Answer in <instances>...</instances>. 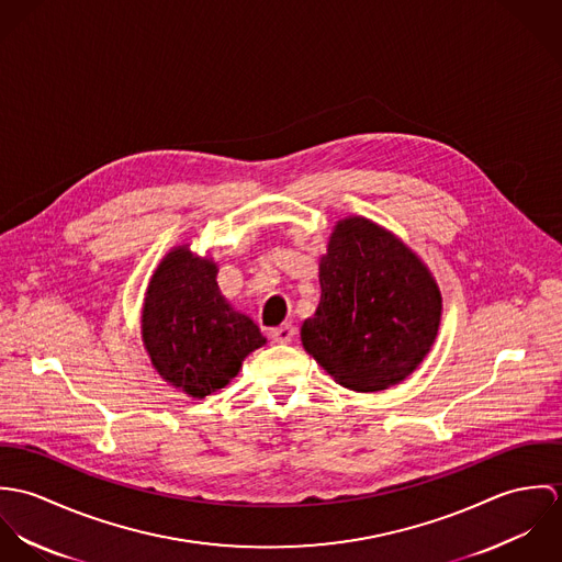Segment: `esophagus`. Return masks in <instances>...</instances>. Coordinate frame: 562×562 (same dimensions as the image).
I'll return each mask as SVG.
<instances>
[{"instance_id":"esophagus-1","label":"esophagus","mask_w":562,"mask_h":562,"mask_svg":"<svg viewBox=\"0 0 562 562\" xmlns=\"http://www.w3.org/2000/svg\"><path fill=\"white\" fill-rule=\"evenodd\" d=\"M296 335V328L292 324H281L277 328L270 330V337L277 341V344H290Z\"/></svg>"}]
</instances>
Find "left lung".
Masks as SVG:
<instances>
[{
    "label": "left lung",
    "instance_id": "1",
    "mask_svg": "<svg viewBox=\"0 0 562 562\" xmlns=\"http://www.w3.org/2000/svg\"><path fill=\"white\" fill-rule=\"evenodd\" d=\"M321 290L301 339L352 392L398 385L435 344L441 322L437 281L404 241L363 216L335 225L321 259Z\"/></svg>",
    "mask_w": 562,
    "mask_h": 562
}]
</instances>
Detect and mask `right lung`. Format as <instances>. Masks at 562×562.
<instances>
[{"instance_id": "add662e5", "label": "right lung", "mask_w": 562, "mask_h": 562, "mask_svg": "<svg viewBox=\"0 0 562 562\" xmlns=\"http://www.w3.org/2000/svg\"><path fill=\"white\" fill-rule=\"evenodd\" d=\"M216 274L218 266L190 244L175 246L149 281L140 316L151 366L192 398L223 390L266 344L259 326L223 296Z\"/></svg>"}]
</instances>
